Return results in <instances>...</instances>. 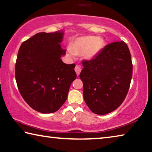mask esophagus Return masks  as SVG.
<instances>
[{"mask_svg": "<svg viewBox=\"0 0 152 152\" xmlns=\"http://www.w3.org/2000/svg\"><path fill=\"white\" fill-rule=\"evenodd\" d=\"M75 71L76 72L77 76H78L81 72V66L80 65H76L75 67Z\"/></svg>", "mask_w": 152, "mask_h": 152, "instance_id": "1", "label": "esophagus"}]
</instances>
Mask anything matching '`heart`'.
Here are the masks:
<instances>
[{"label":"heart","instance_id":"b5f03b06","mask_svg":"<svg viewBox=\"0 0 152 152\" xmlns=\"http://www.w3.org/2000/svg\"><path fill=\"white\" fill-rule=\"evenodd\" d=\"M104 46L103 40L94 36L77 38L72 42L68 53L70 56L84 55L86 58H92L96 56Z\"/></svg>","mask_w":152,"mask_h":152}]
</instances>
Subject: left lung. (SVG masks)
Segmentation results:
<instances>
[{"label":"left lung","mask_w":152,"mask_h":152,"mask_svg":"<svg viewBox=\"0 0 152 152\" xmlns=\"http://www.w3.org/2000/svg\"><path fill=\"white\" fill-rule=\"evenodd\" d=\"M80 78L83 96L95 114L105 115L123 103L129 89L133 74L132 56L127 43H110L91 60H83Z\"/></svg>","instance_id":"1"}]
</instances>
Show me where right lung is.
<instances>
[{"mask_svg": "<svg viewBox=\"0 0 152 152\" xmlns=\"http://www.w3.org/2000/svg\"><path fill=\"white\" fill-rule=\"evenodd\" d=\"M64 33H39L20 45L15 64V79L25 101L42 113H54L66 101L76 78L75 64H64L61 56Z\"/></svg>", "mask_w": 152, "mask_h": 152, "instance_id": "add662e5", "label": "right lung"}]
</instances>
